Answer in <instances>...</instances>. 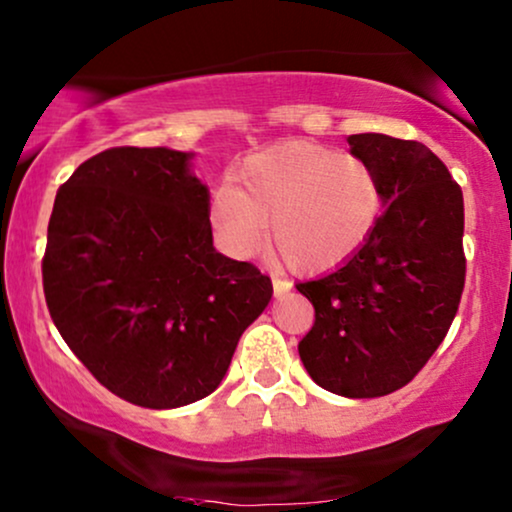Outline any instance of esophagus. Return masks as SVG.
I'll return each instance as SVG.
<instances>
[{"mask_svg": "<svg viewBox=\"0 0 512 512\" xmlns=\"http://www.w3.org/2000/svg\"><path fill=\"white\" fill-rule=\"evenodd\" d=\"M272 286H274L276 296H284V293H289L293 289L291 281L284 279V276H272Z\"/></svg>", "mask_w": 512, "mask_h": 512, "instance_id": "1", "label": "esophagus"}]
</instances>
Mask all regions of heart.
I'll return each mask as SVG.
<instances>
[{
    "label": "heart",
    "mask_w": 512,
    "mask_h": 512,
    "mask_svg": "<svg viewBox=\"0 0 512 512\" xmlns=\"http://www.w3.org/2000/svg\"><path fill=\"white\" fill-rule=\"evenodd\" d=\"M383 185L366 158L330 146L289 142L250 156L209 204L216 243L252 257L264 236L286 264L322 272L354 257L383 216Z\"/></svg>",
    "instance_id": "obj_1"
}]
</instances>
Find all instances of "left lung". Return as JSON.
Segmentation results:
<instances>
[{
  "label": "left lung",
  "mask_w": 512,
  "mask_h": 512,
  "mask_svg": "<svg viewBox=\"0 0 512 512\" xmlns=\"http://www.w3.org/2000/svg\"><path fill=\"white\" fill-rule=\"evenodd\" d=\"M383 185L385 211L337 272L296 289L315 322L298 344L310 378L342 397H383L414 380L457 315L467 260L462 190L421 142L351 134Z\"/></svg>",
  "instance_id": "8db88e82"
}]
</instances>
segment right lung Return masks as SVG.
Segmentation results:
<instances>
[{
	"instance_id": "add662e5",
	"label": "right lung",
	"mask_w": 512,
	"mask_h": 512,
	"mask_svg": "<svg viewBox=\"0 0 512 512\" xmlns=\"http://www.w3.org/2000/svg\"><path fill=\"white\" fill-rule=\"evenodd\" d=\"M192 154L115 146L57 190L43 257L50 317L113 395L175 409L211 395L272 298L255 264L216 252Z\"/></svg>"
}]
</instances>
